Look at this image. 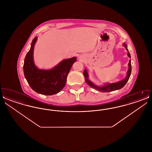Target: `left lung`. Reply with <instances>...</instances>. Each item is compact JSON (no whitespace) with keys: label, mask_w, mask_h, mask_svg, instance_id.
<instances>
[{"label":"left lung","mask_w":152,"mask_h":152,"mask_svg":"<svg viewBox=\"0 0 152 152\" xmlns=\"http://www.w3.org/2000/svg\"><path fill=\"white\" fill-rule=\"evenodd\" d=\"M124 46L126 48V50L128 51V50L127 48V45L126 44H124ZM128 56L129 57H130V53L129 52H128ZM129 69L128 71H127V73H126V78L125 79L123 80L120 81H118V83H112V84H105L104 86L103 87H98V86H96V85H94V83H92L91 81H90L88 77V74L87 73V70L85 69L84 71V76L85 77V80H86V82L87 83V84L89 85L90 87L93 88L95 89L96 90L98 91H100L101 92H112V91H116V90H118V89H120L121 88H122L123 87L125 86V85L126 84V83L128 82V80L130 77V74H131V71H132V66H131V60H129Z\"/></svg>","instance_id":"8db88e82"}]
</instances>
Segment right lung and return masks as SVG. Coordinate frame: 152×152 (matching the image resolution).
<instances>
[{
	"instance_id": "1",
	"label": "right lung",
	"mask_w": 152,
	"mask_h": 152,
	"mask_svg": "<svg viewBox=\"0 0 152 152\" xmlns=\"http://www.w3.org/2000/svg\"><path fill=\"white\" fill-rule=\"evenodd\" d=\"M37 37L31 43L29 51L24 58L23 72L31 88L37 93L44 95H52L59 92L65 86L66 77L76 58L63 60L50 70L38 69L34 64L33 52Z\"/></svg>"
}]
</instances>
